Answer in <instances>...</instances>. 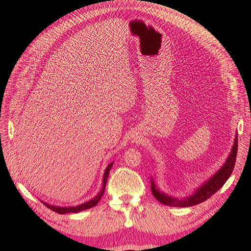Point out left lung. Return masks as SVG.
I'll return each mask as SVG.
<instances>
[{
    "instance_id": "8db88e82",
    "label": "left lung",
    "mask_w": 251,
    "mask_h": 251,
    "mask_svg": "<svg viewBox=\"0 0 251 251\" xmlns=\"http://www.w3.org/2000/svg\"><path fill=\"white\" fill-rule=\"evenodd\" d=\"M237 151H238V135H235V139H234L231 153L229 157L227 158L226 163L222 166L221 170H220L214 177H211L206 183H204L199 189H197L196 193L193 196L188 197V198L179 200L177 198H172V197H169L160 193L156 188L153 180H151V193H153L154 197L159 202L164 205H169V206H174V207L194 206V205L206 201L212 195L216 194L219 189L224 185L227 179L230 177L235 164Z\"/></svg>"
}]
</instances>
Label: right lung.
<instances>
[{
    "mask_svg": "<svg viewBox=\"0 0 251 251\" xmlns=\"http://www.w3.org/2000/svg\"><path fill=\"white\" fill-rule=\"evenodd\" d=\"M112 165H113V162H111V163L107 166V169H105L104 175H103V180H102V188H101V191H100V193H98V195L95 197L94 199L90 200V201L87 202V203L80 204V205H78V206H73V207H58V206H52V205H49V204H47V203H44V202H43L44 205H46V206H47L48 208H50L51 210L55 211V212H57V214H60V215H65V214H68V212H79V211H81V210H86V209H88V208H91V207L95 206V205L98 203V201L100 200L101 196H102L103 193H104L105 184H107L108 176H109V173H110V170H111V168H112Z\"/></svg>",
    "mask_w": 251,
    "mask_h": 251,
    "instance_id": "obj_1",
    "label": "right lung"
}]
</instances>
